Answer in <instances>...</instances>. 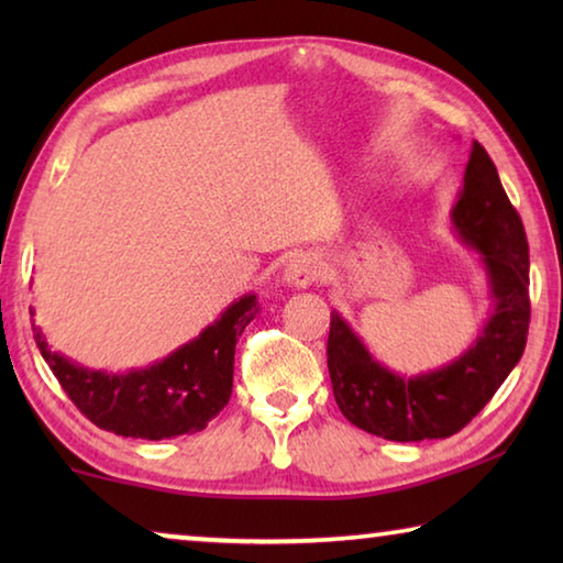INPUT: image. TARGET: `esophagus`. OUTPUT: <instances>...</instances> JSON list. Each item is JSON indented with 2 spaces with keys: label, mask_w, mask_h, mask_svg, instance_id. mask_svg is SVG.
Segmentation results:
<instances>
[{
  "label": "esophagus",
  "mask_w": 563,
  "mask_h": 563,
  "mask_svg": "<svg viewBox=\"0 0 563 563\" xmlns=\"http://www.w3.org/2000/svg\"><path fill=\"white\" fill-rule=\"evenodd\" d=\"M322 263L318 255L312 253H298L295 258H290V263L285 265L283 271V283L288 285V288H308L318 280Z\"/></svg>",
  "instance_id": "1"
}]
</instances>
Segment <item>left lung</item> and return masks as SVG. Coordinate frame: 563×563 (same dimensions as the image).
<instances>
[{"label": "left lung", "mask_w": 563, "mask_h": 563, "mask_svg": "<svg viewBox=\"0 0 563 563\" xmlns=\"http://www.w3.org/2000/svg\"><path fill=\"white\" fill-rule=\"evenodd\" d=\"M452 225L482 255L494 300L492 318L450 365L427 375H397L379 365L338 312H330L328 369L340 412L393 442L444 440L472 422L521 360L529 332V243L497 166L472 144Z\"/></svg>", "instance_id": "8db88e82"}]
</instances>
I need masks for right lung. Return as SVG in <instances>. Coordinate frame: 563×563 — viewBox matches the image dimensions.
I'll return each mask as SVG.
<instances>
[{
	"mask_svg": "<svg viewBox=\"0 0 563 563\" xmlns=\"http://www.w3.org/2000/svg\"><path fill=\"white\" fill-rule=\"evenodd\" d=\"M255 312V295H243L196 340L151 367L131 369L126 375L74 365L49 350L40 328H34V340L64 393L93 424L136 440H170L206 430L228 405L233 393L235 342Z\"/></svg>",
	"mask_w": 563,
	"mask_h": 563,
	"instance_id": "right-lung-1",
	"label": "right lung"
}]
</instances>
